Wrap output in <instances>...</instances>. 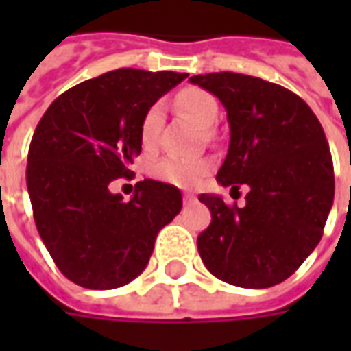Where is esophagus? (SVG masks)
<instances>
[{
    "label": "esophagus",
    "instance_id": "1",
    "mask_svg": "<svg viewBox=\"0 0 351 351\" xmlns=\"http://www.w3.org/2000/svg\"><path fill=\"white\" fill-rule=\"evenodd\" d=\"M184 201H186V203H191V201H195V195H191V193H184Z\"/></svg>",
    "mask_w": 351,
    "mask_h": 351
}]
</instances>
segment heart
Returning a JSON list of instances; mask_svg holds the SVG:
<instances>
[{
	"label": "heart",
	"instance_id": "b5f03b06",
	"mask_svg": "<svg viewBox=\"0 0 351 351\" xmlns=\"http://www.w3.org/2000/svg\"><path fill=\"white\" fill-rule=\"evenodd\" d=\"M176 107L190 114L195 122L201 125H213L218 120L220 107L213 93H208L203 88L188 86L176 93ZM161 130V105H152L148 108L141 120L138 128V138L141 145L146 150H152L158 145ZM213 171V161L208 160H182V158H163L158 163H154L150 173L160 182L178 186V188H191L199 184L208 173Z\"/></svg>",
	"mask_w": 351,
	"mask_h": 351
}]
</instances>
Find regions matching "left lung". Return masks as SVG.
I'll use <instances>...</instances> for the list:
<instances>
[{"mask_svg":"<svg viewBox=\"0 0 351 351\" xmlns=\"http://www.w3.org/2000/svg\"><path fill=\"white\" fill-rule=\"evenodd\" d=\"M228 112L229 150L216 180L246 205L201 193L213 214L197 237L199 256L216 278L239 287L276 286L308 258L324 235L335 197V173L324 128L287 88L241 73L195 75Z\"/></svg>","mask_w":351,"mask_h":351,"instance_id":"1","label":"left lung"}]
</instances>
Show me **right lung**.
I'll list each match as a JSON object with an SVG mask.
<instances>
[{
	"label": "right lung",
	"mask_w": 351,
	"mask_h": 351,
	"mask_svg": "<svg viewBox=\"0 0 351 351\" xmlns=\"http://www.w3.org/2000/svg\"><path fill=\"white\" fill-rule=\"evenodd\" d=\"M188 75L116 69L69 88L35 128L26 182L37 231L65 278L125 286L145 271L161 228L182 208L171 184L145 178L125 203L108 184L131 175L148 108Z\"/></svg>",
	"instance_id": "1"
}]
</instances>
